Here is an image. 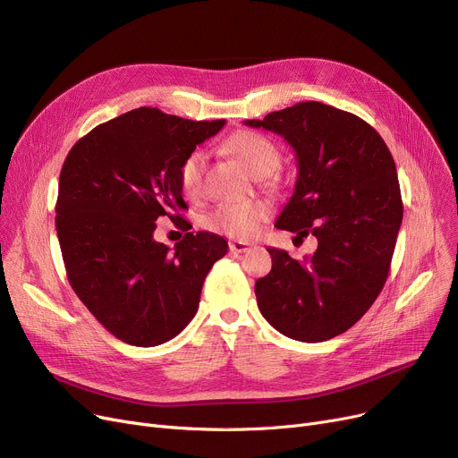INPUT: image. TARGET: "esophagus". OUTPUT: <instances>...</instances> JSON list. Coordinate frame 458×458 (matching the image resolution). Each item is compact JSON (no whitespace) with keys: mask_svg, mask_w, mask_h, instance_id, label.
<instances>
[{"mask_svg":"<svg viewBox=\"0 0 458 458\" xmlns=\"http://www.w3.org/2000/svg\"><path fill=\"white\" fill-rule=\"evenodd\" d=\"M228 249L232 254H242V252H247L250 249V245L247 242H230Z\"/></svg>","mask_w":458,"mask_h":458,"instance_id":"34e87169","label":"esophagus"}]
</instances>
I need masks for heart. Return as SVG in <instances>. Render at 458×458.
Masks as SVG:
<instances>
[{"label": "heart", "instance_id": "1", "mask_svg": "<svg viewBox=\"0 0 458 458\" xmlns=\"http://www.w3.org/2000/svg\"><path fill=\"white\" fill-rule=\"evenodd\" d=\"M223 150L235 159V163L250 176L263 178L271 174L280 163V152L276 144L258 131H235L225 139ZM204 156L200 152L189 154L180 168L178 182L187 197H197L202 187ZM269 216V206L263 202H243V204H223L216 208L208 219V226L215 232L249 239L259 225Z\"/></svg>", "mask_w": 458, "mask_h": 458}]
</instances>
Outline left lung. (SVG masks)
Returning <instances> with one entry per match:
<instances>
[{
    "mask_svg": "<svg viewBox=\"0 0 458 458\" xmlns=\"http://www.w3.org/2000/svg\"><path fill=\"white\" fill-rule=\"evenodd\" d=\"M295 150V191L275 226L316 235L302 261L267 249L273 267L256 282L261 316L292 340L318 344L349 330L388 278L403 221L394 157L362 118L321 102H301L245 120Z\"/></svg>",
    "mask_w": 458,
    "mask_h": 458,
    "instance_id": "obj_1",
    "label": "left lung"
}]
</instances>
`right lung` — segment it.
<instances>
[{"mask_svg":"<svg viewBox=\"0 0 458 458\" xmlns=\"http://www.w3.org/2000/svg\"><path fill=\"white\" fill-rule=\"evenodd\" d=\"M226 120H185L139 107L96 126L68 152L59 176L55 228L66 276L113 335L135 347L173 340L195 318L204 280L228 243L192 233L176 211L178 168ZM168 216L186 235L171 253L153 239Z\"/></svg>","mask_w":458,"mask_h":458,"instance_id":"obj_1","label":"right lung"}]
</instances>
